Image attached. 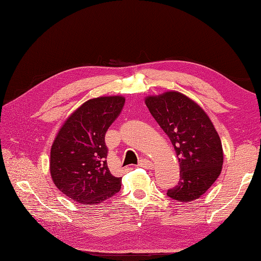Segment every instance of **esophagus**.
Returning a JSON list of instances; mask_svg holds the SVG:
<instances>
[{
    "label": "esophagus",
    "instance_id": "obj_1",
    "mask_svg": "<svg viewBox=\"0 0 261 261\" xmlns=\"http://www.w3.org/2000/svg\"><path fill=\"white\" fill-rule=\"evenodd\" d=\"M139 166L140 167H143V168H147V169H151L153 167V164L150 162L149 159H141L139 162Z\"/></svg>",
    "mask_w": 261,
    "mask_h": 261
}]
</instances>
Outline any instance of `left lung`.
<instances>
[{
    "label": "left lung",
    "instance_id": "left-lung-1",
    "mask_svg": "<svg viewBox=\"0 0 261 261\" xmlns=\"http://www.w3.org/2000/svg\"><path fill=\"white\" fill-rule=\"evenodd\" d=\"M145 103L168 136L179 162V181L167 195L182 203L197 199L222 170V143L212 121L197 103L176 91L148 96Z\"/></svg>",
    "mask_w": 261,
    "mask_h": 261
}]
</instances>
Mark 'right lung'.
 I'll use <instances>...</instances> for the list:
<instances>
[{"label":"right lung","mask_w":261,"mask_h":261,"mask_svg":"<svg viewBox=\"0 0 261 261\" xmlns=\"http://www.w3.org/2000/svg\"><path fill=\"white\" fill-rule=\"evenodd\" d=\"M123 96L88 99L60 127L50 150L54 184L83 205H96L121 188V177L108 167L105 134L121 113Z\"/></svg>","instance_id":"add662e5"}]
</instances>
